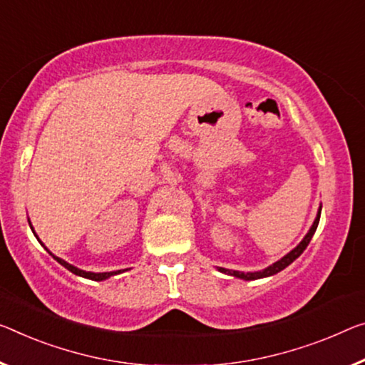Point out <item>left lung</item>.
<instances>
[{
    "mask_svg": "<svg viewBox=\"0 0 365 365\" xmlns=\"http://www.w3.org/2000/svg\"><path fill=\"white\" fill-rule=\"evenodd\" d=\"M319 215H322V209L318 210V215L315 218V222H313V225L310 228V232L305 235V238L302 240V243L290 251L289 255H285L282 259H279L277 262H274L272 266L266 267L264 271H259V272H240V271H230V269H223V267H218V271L220 272H225L230 274V276H235V277H240V279H245V280H255V279H261V277H267V276H274V274H277L279 271H282V269L287 267L290 262H294L297 257H299L302 253H304L305 248L310 243V240L313 235L317 232V227H318V222H319Z\"/></svg>",
    "mask_w": 365,
    "mask_h": 365,
    "instance_id": "left-lung-1",
    "label": "left lung"
}]
</instances>
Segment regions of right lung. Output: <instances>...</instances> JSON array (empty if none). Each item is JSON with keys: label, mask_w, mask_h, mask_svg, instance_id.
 I'll return each mask as SVG.
<instances>
[{"label": "right lung", "mask_w": 365, "mask_h": 365, "mask_svg": "<svg viewBox=\"0 0 365 365\" xmlns=\"http://www.w3.org/2000/svg\"><path fill=\"white\" fill-rule=\"evenodd\" d=\"M32 228V227H31ZM36 235V233H34ZM52 255V253H50ZM55 259H57L61 266L63 267H66L68 269V271H71L73 274H76V276H81V277H86V279H91V280H104V279H108V277H110V276H114V274H120L122 271H114V272H86V271H81V269H78V267H75V266H71V264H68V262L66 261H63V259H60V257H57V256H53Z\"/></svg>", "instance_id": "add662e5"}]
</instances>
